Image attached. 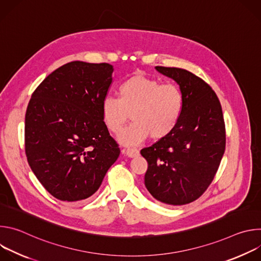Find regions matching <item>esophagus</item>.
<instances>
[{
    "instance_id": "esophagus-1",
    "label": "esophagus",
    "mask_w": 261,
    "mask_h": 261,
    "mask_svg": "<svg viewBox=\"0 0 261 261\" xmlns=\"http://www.w3.org/2000/svg\"><path fill=\"white\" fill-rule=\"evenodd\" d=\"M123 153L126 154L130 158H133V157L139 155V151L136 150V148H127V150H123Z\"/></svg>"
}]
</instances>
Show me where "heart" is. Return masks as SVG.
Wrapping results in <instances>:
<instances>
[{
    "label": "heart",
    "instance_id": "heart-1",
    "mask_svg": "<svg viewBox=\"0 0 261 261\" xmlns=\"http://www.w3.org/2000/svg\"><path fill=\"white\" fill-rule=\"evenodd\" d=\"M121 99L107 96L102 102V117L107 128L119 133L131 118L134 123L125 129L119 140L136 145L148 135L159 139L169 134L181 115L184 98L179 88L171 83L144 75H134L120 88Z\"/></svg>",
    "mask_w": 261,
    "mask_h": 261
}]
</instances>
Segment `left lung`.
Returning a JSON list of instances; mask_svg holds the SVG:
<instances>
[{
  "mask_svg": "<svg viewBox=\"0 0 261 261\" xmlns=\"http://www.w3.org/2000/svg\"><path fill=\"white\" fill-rule=\"evenodd\" d=\"M156 69L178 84L184 104L173 130L140 151L147 161L144 185L155 199L182 205L213 181L225 152V123L216 93L203 80L180 68Z\"/></svg>",
  "mask_w": 261,
  "mask_h": 261,
  "instance_id": "left-lung-1",
  "label": "left lung"
}]
</instances>
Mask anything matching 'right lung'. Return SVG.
Masks as SVG:
<instances>
[{"instance_id":"add662e5","label":"right lung","mask_w":261,"mask_h":261,"mask_svg":"<svg viewBox=\"0 0 261 261\" xmlns=\"http://www.w3.org/2000/svg\"><path fill=\"white\" fill-rule=\"evenodd\" d=\"M107 63H67L32 94L24 122L29 165L43 187L62 201L92 196L120 156L102 117L113 84Z\"/></svg>"}]
</instances>
